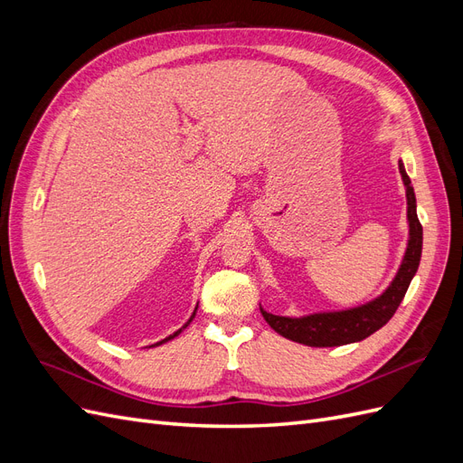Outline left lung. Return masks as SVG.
<instances>
[{
  "mask_svg": "<svg viewBox=\"0 0 463 463\" xmlns=\"http://www.w3.org/2000/svg\"><path fill=\"white\" fill-rule=\"evenodd\" d=\"M398 165L402 181L405 185V197H408L410 240L392 284L383 291V296L345 311L313 313L305 317H279L260 309L264 320L269 322L270 328L276 330L279 335H284V338L291 342L311 347L345 345L369 338L371 334H374L378 328H383L386 322L394 317L405 291H408L411 279L419 269L423 249V228L417 218V203L411 187V179L405 174L402 160Z\"/></svg>",
  "mask_w": 463,
  "mask_h": 463,
  "instance_id": "left-lung-1",
  "label": "left lung"
}]
</instances>
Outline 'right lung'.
Segmentation results:
<instances>
[{
	"label": "right lung",
	"instance_id": "right-lung-1",
	"mask_svg": "<svg viewBox=\"0 0 463 463\" xmlns=\"http://www.w3.org/2000/svg\"><path fill=\"white\" fill-rule=\"evenodd\" d=\"M197 307H199V305H197ZM194 313H197V309H194V311H193V315H191V318H189V320H187V322H185V326H184V328H187V326H189V322H191V320H193V318H194ZM184 328H179V330H177V332H174V334H170V335H167V338H164V340H162V342H156V344H154V345H162V344H165V342H170V340H174V338H175V335H177V334H181V330H184ZM150 347H152V345H150Z\"/></svg>",
	"mask_w": 463,
	"mask_h": 463
}]
</instances>
